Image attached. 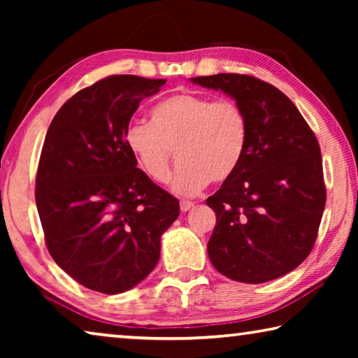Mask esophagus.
<instances>
[{
    "mask_svg": "<svg viewBox=\"0 0 358 358\" xmlns=\"http://www.w3.org/2000/svg\"><path fill=\"white\" fill-rule=\"evenodd\" d=\"M180 208H181V211H189L191 208H194V203L192 202H189V201H181L180 202Z\"/></svg>",
    "mask_w": 358,
    "mask_h": 358,
    "instance_id": "obj_1",
    "label": "esophagus"
}]
</instances>
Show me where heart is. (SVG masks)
Returning a JSON list of instances; mask_svg holds the SVG:
<instances>
[{"label": "heart", "instance_id": "obj_1", "mask_svg": "<svg viewBox=\"0 0 358 358\" xmlns=\"http://www.w3.org/2000/svg\"><path fill=\"white\" fill-rule=\"evenodd\" d=\"M151 124L132 123L124 143L150 180L166 183L173 150L180 164L172 189L181 196L222 183L237 171L248 147L250 124L238 102L178 93L151 108Z\"/></svg>", "mask_w": 358, "mask_h": 358}]
</instances>
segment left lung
<instances>
[{
	"mask_svg": "<svg viewBox=\"0 0 358 358\" xmlns=\"http://www.w3.org/2000/svg\"><path fill=\"white\" fill-rule=\"evenodd\" d=\"M191 80L232 96L250 124L238 169L207 199L216 213L208 257L234 281L276 280L310 256L317 238L327 201L317 138L294 102L257 77Z\"/></svg>",
	"mask_w": 358,
	"mask_h": 358,
	"instance_id": "1",
	"label": "left lung"
}]
</instances>
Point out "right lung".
<instances>
[{
    "label": "right lung",
    "mask_w": 358,
    "mask_h": 358,
    "mask_svg": "<svg viewBox=\"0 0 358 358\" xmlns=\"http://www.w3.org/2000/svg\"><path fill=\"white\" fill-rule=\"evenodd\" d=\"M164 78L108 76L77 92L52 120L36 173L47 250L82 286L121 294L145 280L180 203L153 183L124 143L143 98Z\"/></svg>",
    "instance_id": "add662e5"
}]
</instances>
